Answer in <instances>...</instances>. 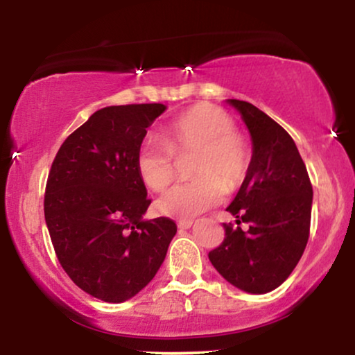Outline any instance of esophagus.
I'll list each match as a JSON object with an SVG mask.
<instances>
[{
  "instance_id": "1",
  "label": "esophagus",
  "mask_w": 355,
  "mask_h": 355,
  "mask_svg": "<svg viewBox=\"0 0 355 355\" xmlns=\"http://www.w3.org/2000/svg\"><path fill=\"white\" fill-rule=\"evenodd\" d=\"M191 225H193V220H180V222H178V227H180V229H190Z\"/></svg>"
}]
</instances>
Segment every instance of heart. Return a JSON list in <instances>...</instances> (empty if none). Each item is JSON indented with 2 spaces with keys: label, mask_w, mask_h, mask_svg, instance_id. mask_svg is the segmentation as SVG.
I'll list each match as a JSON object with an SVG mask.
<instances>
[{
  "label": "heart",
  "mask_w": 355,
  "mask_h": 355,
  "mask_svg": "<svg viewBox=\"0 0 355 355\" xmlns=\"http://www.w3.org/2000/svg\"><path fill=\"white\" fill-rule=\"evenodd\" d=\"M190 180L165 191L158 209L175 218H191L222 202L223 193L243 182L250 165V148L235 132L225 110L197 105L175 118L164 138L148 137L141 144L137 168L146 187L164 191L177 177V157H190Z\"/></svg>",
  "instance_id": "heart-1"
}]
</instances>
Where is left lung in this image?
<instances>
[{
	"label": "left lung",
	"mask_w": 355,
	"mask_h": 355,
	"mask_svg": "<svg viewBox=\"0 0 355 355\" xmlns=\"http://www.w3.org/2000/svg\"><path fill=\"white\" fill-rule=\"evenodd\" d=\"M252 137V162L237 197L227 207L237 225L223 223L225 239L209 252L227 282L267 294L292 274L311 234L312 183L292 137L248 101L229 100ZM240 223H247L242 231Z\"/></svg>",
	"instance_id": "left-lung-1"
}]
</instances>
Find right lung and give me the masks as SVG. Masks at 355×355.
<instances>
[{"label":"right lung","mask_w":355,"mask_h":355,"mask_svg":"<svg viewBox=\"0 0 355 355\" xmlns=\"http://www.w3.org/2000/svg\"><path fill=\"white\" fill-rule=\"evenodd\" d=\"M162 103L93 113L60 146L44 190V220L61 267L81 291L120 304L148 285L177 225L144 220L152 203L137 168L146 128Z\"/></svg>","instance_id":"add662e5"}]
</instances>
